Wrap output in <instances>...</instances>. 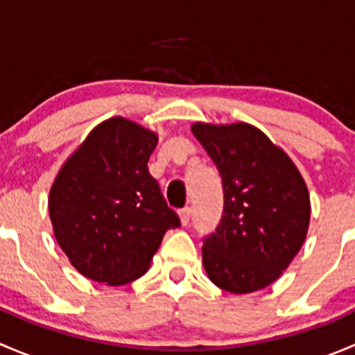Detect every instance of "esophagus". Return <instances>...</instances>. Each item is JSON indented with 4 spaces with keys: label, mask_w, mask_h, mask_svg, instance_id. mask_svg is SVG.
<instances>
[{
    "label": "esophagus",
    "mask_w": 355,
    "mask_h": 355,
    "mask_svg": "<svg viewBox=\"0 0 355 355\" xmlns=\"http://www.w3.org/2000/svg\"><path fill=\"white\" fill-rule=\"evenodd\" d=\"M178 216H180V221L184 227H187L189 221H191V207H184V209L178 211Z\"/></svg>",
    "instance_id": "esophagus-1"
}]
</instances>
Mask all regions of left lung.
<instances>
[{"instance_id":"1","label":"left lung","mask_w":355,"mask_h":355,"mask_svg":"<svg viewBox=\"0 0 355 355\" xmlns=\"http://www.w3.org/2000/svg\"><path fill=\"white\" fill-rule=\"evenodd\" d=\"M221 175L223 216L202 239L209 280L232 293L256 292L287 270L306 239L311 204L290 157L247 123L192 125Z\"/></svg>"}]
</instances>
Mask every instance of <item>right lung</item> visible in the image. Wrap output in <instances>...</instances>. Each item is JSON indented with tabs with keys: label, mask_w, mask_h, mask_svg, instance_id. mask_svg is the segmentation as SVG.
Returning a JSON list of instances; mask_svg holds the SVG:
<instances>
[{
	"label": "right lung",
	"mask_w": 355,
	"mask_h": 355,
	"mask_svg": "<svg viewBox=\"0 0 355 355\" xmlns=\"http://www.w3.org/2000/svg\"><path fill=\"white\" fill-rule=\"evenodd\" d=\"M157 137L125 118L103 121L60 170L49 192L55 237L78 273L123 285L148 271L180 218L148 161Z\"/></svg>",
	"instance_id": "add662e5"
}]
</instances>
